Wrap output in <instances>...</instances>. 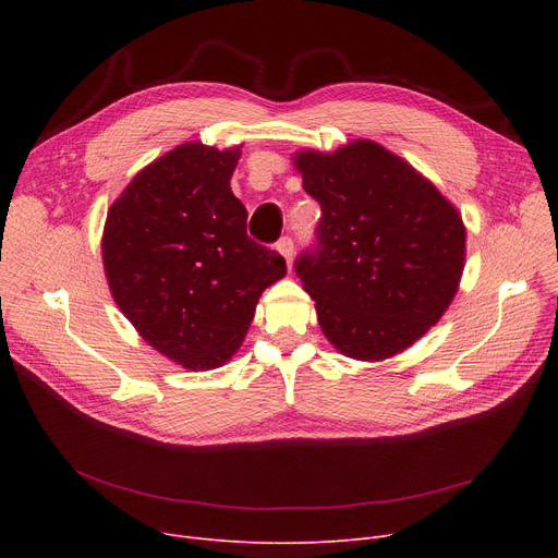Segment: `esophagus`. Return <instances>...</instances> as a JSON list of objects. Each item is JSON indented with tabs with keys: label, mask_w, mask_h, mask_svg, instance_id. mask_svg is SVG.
<instances>
[{
	"label": "esophagus",
	"mask_w": 558,
	"mask_h": 558,
	"mask_svg": "<svg viewBox=\"0 0 558 558\" xmlns=\"http://www.w3.org/2000/svg\"><path fill=\"white\" fill-rule=\"evenodd\" d=\"M278 253L287 259V264L291 267V259H294V242H291V238H282L278 244H276Z\"/></svg>",
	"instance_id": "obj_1"
}]
</instances>
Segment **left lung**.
<instances>
[{
	"label": "left lung",
	"mask_w": 558,
	"mask_h": 558,
	"mask_svg": "<svg viewBox=\"0 0 558 558\" xmlns=\"http://www.w3.org/2000/svg\"><path fill=\"white\" fill-rule=\"evenodd\" d=\"M320 205L318 251L296 262L318 326L341 355L383 362L450 307L465 267V226L425 175L373 140L294 154Z\"/></svg>",
	"instance_id": "1"
}]
</instances>
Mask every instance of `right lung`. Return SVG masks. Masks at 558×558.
Listing matches in <instances>:
<instances>
[{"label":"right lung","instance_id":"1","mask_svg":"<svg viewBox=\"0 0 558 558\" xmlns=\"http://www.w3.org/2000/svg\"><path fill=\"white\" fill-rule=\"evenodd\" d=\"M242 144L185 142L135 173L101 234L110 294L137 335L187 371L238 353L262 291L284 278L276 251L246 234L230 190Z\"/></svg>","mask_w":558,"mask_h":558}]
</instances>
